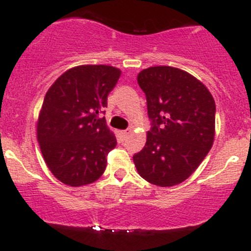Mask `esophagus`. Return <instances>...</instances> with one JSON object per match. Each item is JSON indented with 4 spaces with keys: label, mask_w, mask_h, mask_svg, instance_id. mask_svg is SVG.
Here are the masks:
<instances>
[{
    "label": "esophagus",
    "mask_w": 251,
    "mask_h": 251,
    "mask_svg": "<svg viewBox=\"0 0 251 251\" xmlns=\"http://www.w3.org/2000/svg\"><path fill=\"white\" fill-rule=\"evenodd\" d=\"M130 133H131V130H124V131H121V136H123L124 138L127 137V136L130 135Z\"/></svg>",
    "instance_id": "1"
}]
</instances>
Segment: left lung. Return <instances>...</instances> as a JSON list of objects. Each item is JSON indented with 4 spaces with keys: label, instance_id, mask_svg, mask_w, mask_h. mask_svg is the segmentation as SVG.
<instances>
[{
    "label": "left lung",
    "instance_id": "obj_1",
    "mask_svg": "<svg viewBox=\"0 0 251 251\" xmlns=\"http://www.w3.org/2000/svg\"><path fill=\"white\" fill-rule=\"evenodd\" d=\"M146 93L151 131L133 155L141 177L159 187L181 183L197 170L215 137V100L203 82L174 67H151L137 75Z\"/></svg>",
    "mask_w": 251,
    "mask_h": 251
}]
</instances>
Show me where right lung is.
Instances as JSON below:
<instances>
[{"instance_id": "1", "label": "right lung", "mask_w": 251, "mask_h": 251, "mask_svg": "<svg viewBox=\"0 0 251 251\" xmlns=\"http://www.w3.org/2000/svg\"><path fill=\"white\" fill-rule=\"evenodd\" d=\"M121 72L110 65H78L48 88L37 120V141L50 173L64 184L97 181L115 135L100 118Z\"/></svg>"}]
</instances>
